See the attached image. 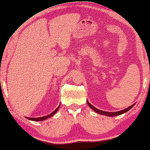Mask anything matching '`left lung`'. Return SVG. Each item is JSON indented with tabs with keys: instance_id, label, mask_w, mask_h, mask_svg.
Instances as JSON below:
<instances>
[{
	"instance_id": "obj_1",
	"label": "left lung",
	"mask_w": 150,
	"mask_h": 150,
	"mask_svg": "<svg viewBox=\"0 0 150 150\" xmlns=\"http://www.w3.org/2000/svg\"><path fill=\"white\" fill-rule=\"evenodd\" d=\"M87 103L88 104V105H89L90 108H91L93 110L96 111V113H98L99 114H101V115H105V116H110V117H114V116H116V115H122V114L124 113L125 112H127L129 110V109H132L133 107L135 105V104H133L131 106H129V108H127L126 109H124L122 111H115V112H108V111H101L100 109H98L95 108L94 106H93L92 105H91L89 103V101L87 100Z\"/></svg>"
}]
</instances>
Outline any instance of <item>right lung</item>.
<instances>
[{"label": "right lung", "mask_w": 150, "mask_h": 150, "mask_svg": "<svg viewBox=\"0 0 150 150\" xmlns=\"http://www.w3.org/2000/svg\"><path fill=\"white\" fill-rule=\"evenodd\" d=\"M59 107H60V105H59L57 108L54 109V111H53L51 113H50L49 115H46V116H43V117H26V118L28 119V120H32V121H35V122H40V121H43L47 120V119H48L49 117H53V116L54 115V114L56 113V112H57V111L59 110Z\"/></svg>", "instance_id": "add662e5"}]
</instances>
